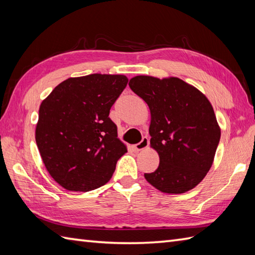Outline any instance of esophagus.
I'll list each match as a JSON object with an SVG mask.
<instances>
[{"mask_svg": "<svg viewBox=\"0 0 255 255\" xmlns=\"http://www.w3.org/2000/svg\"><path fill=\"white\" fill-rule=\"evenodd\" d=\"M148 145H149V138L148 137H143L141 141L133 145V149L136 150V151H141V150L147 148Z\"/></svg>", "mask_w": 255, "mask_h": 255, "instance_id": "34e87169", "label": "esophagus"}]
</instances>
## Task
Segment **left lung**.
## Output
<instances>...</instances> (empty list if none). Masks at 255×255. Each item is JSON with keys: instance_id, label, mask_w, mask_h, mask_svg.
Listing matches in <instances>:
<instances>
[{"instance_id": "obj_1", "label": "left lung", "mask_w": 255, "mask_h": 255, "mask_svg": "<svg viewBox=\"0 0 255 255\" xmlns=\"http://www.w3.org/2000/svg\"><path fill=\"white\" fill-rule=\"evenodd\" d=\"M129 86L150 108V145L160 163L144 177L169 194L188 192L213 165L220 140L214 108L202 92L178 78L137 75Z\"/></svg>"}]
</instances>
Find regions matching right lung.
<instances>
[{
	"label": "right lung",
	"instance_id": "add662e5",
	"mask_svg": "<svg viewBox=\"0 0 255 255\" xmlns=\"http://www.w3.org/2000/svg\"><path fill=\"white\" fill-rule=\"evenodd\" d=\"M127 83L122 74L70 78L42 101L36 143L47 171L63 188L89 192L111 180L127 148L108 115Z\"/></svg>",
	"mask_w": 255,
	"mask_h": 255
}]
</instances>
